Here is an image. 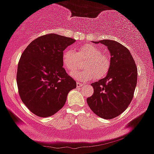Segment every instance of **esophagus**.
<instances>
[{
	"instance_id": "obj_1",
	"label": "esophagus",
	"mask_w": 154,
	"mask_h": 154,
	"mask_svg": "<svg viewBox=\"0 0 154 154\" xmlns=\"http://www.w3.org/2000/svg\"><path fill=\"white\" fill-rule=\"evenodd\" d=\"M83 85H84V84L80 83V82H77V88H80V87H82V86H83Z\"/></svg>"
}]
</instances>
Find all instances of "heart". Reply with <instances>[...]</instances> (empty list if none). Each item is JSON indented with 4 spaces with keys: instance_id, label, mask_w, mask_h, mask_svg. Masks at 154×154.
<instances>
[{
    "instance_id": "heart-1",
    "label": "heart",
    "mask_w": 154,
    "mask_h": 154,
    "mask_svg": "<svg viewBox=\"0 0 154 154\" xmlns=\"http://www.w3.org/2000/svg\"><path fill=\"white\" fill-rule=\"evenodd\" d=\"M86 58L82 70L74 73L72 75L80 81L91 80L96 77L102 79L107 75L110 68V60L106 55H103L99 47L93 45H82L77 51L67 49L63 52L62 60L65 68L70 73H73L80 66L79 59Z\"/></svg>"
}]
</instances>
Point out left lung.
<instances>
[{
    "label": "left lung",
    "instance_id": "obj_1",
    "mask_svg": "<svg viewBox=\"0 0 154 154\" xmlns=\"http://www.w3.org/2000/svg\"><path fill=\"white\" fill-rule=\"evenodd\" d=\"M110 53V68L104 78L91 83L94 94L87 99L89 107L104 119H112L124 112L134 96L137 82V69L129 50L113 40L99 42Z\"/></svg>",
    "mask_w": 154,
    "mask_h": 154
}]
</instances>
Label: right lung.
I'll use <instances>...</instances> for the list:
<instances>
[{"instance_id":"1","label":"right lung","mask_w":154,"mask_h":154,"mask_svg":"<svg viewBox=\"0 0 154 154\" xmlns=\"http://www.w3.org/2000/svg\"><path fill=\"white\" fill-rule=\"evenodd\" d=\"M75 41L50 33L30 42L22 54L17 72L18 91L21 100L36 116L47 118L55 114L77 86L62 60L63 50Z\"/></svg>"}]
</instances>
